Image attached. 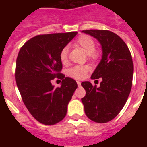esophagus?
Masks as SVG:
<instances>
[{
	"mask_svg": "<svg viewBox=\"0 0 147 147\" xmlns=\"http://www.w3.org/2000/svg\"><path fill=\"white\" fill-rule=\"evenodd\" d=\"M76 83H77V84H78V86H80V85H81V83H80V81H77Z\"/></svg>",
	"mask_w": 147,
	"mask_h": 147,
	"instance_id": "esophagus-1",
	"label": "esophagus"
}]
</instances>
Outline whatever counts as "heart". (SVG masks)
<instances>
[{
    "label": "heart",
    "instance_id": "b5f03b06",
    "mask_svg": "<svg viewBox=\"0 0 147 147\" xmlns=\"http://www.w3.org/2000/svg\"><path fill=\"white\" fill-rule=\"evenodd\" d=\"M75 45L80 46L83 51L87 54V57L90 61H95L99 57L98 52L95 50V42L89 35L83 34L80 35L75 42ZM67 57H68V48L64 47L61 49L60 53V59L63 64H67ZM90 70L89 66L87 65H76L70 67L67 71L68 76L76 80H80L86 75Z\"/></svg>",
    "mask_w": 147,
    "mask_h": 147
}]
</instances>
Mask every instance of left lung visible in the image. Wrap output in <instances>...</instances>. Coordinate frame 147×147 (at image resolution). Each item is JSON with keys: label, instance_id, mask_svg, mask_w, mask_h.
<instances>
[{"label": "left lung", "instance_id": "1", "mask_svg": "<svg viewBox=\"0 0 147 147\" xmlns=\"http://www.w3.org/2000/svg\"><path fill=\"white\" fill-rule=\"evenodd\" d=\"M83 32L97 38L102 45V58L91 79L101 78L102 80L99 86L88 81L81 83L86 90L82 102L90 120L106 123L119 114L130 94L132 86V57L126 43L117 34L106 30H86Z\"/></svg>", "mask_w": 147, "mask_h": 147}]
</instances>
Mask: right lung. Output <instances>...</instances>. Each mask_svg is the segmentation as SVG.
<instances>
[{
  "mask_svg": "<svg viewBox=\"0 0 147 147\" xmlns=\"http://www.w3.org/2000/svg\"><path fill=\"white\" fill-rule=\"evenodd\" d=\"M77 34H40L28 40L18 53L15 78L24 105L38 122L45 125L59 123L67 113V104L77 88L76 82L61 73L62 49ZM62 80L55 88L51 81Z\"/></svg>",
  "mask_w": 147,
  "mask_h": 147,
  "instance_id": "add662e5",
  "label": "right lung"
}]
</instances>
